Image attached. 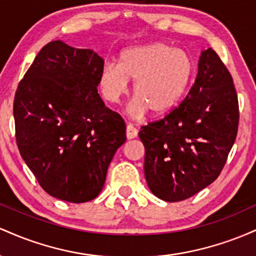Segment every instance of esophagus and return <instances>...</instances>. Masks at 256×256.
I'll list each match as a JSON object with an SVG mask.
<instances>
[{
  "label": "esophagus",
  "instance_id": "obj_1",
  "mask_svg": "<svg viewBox=\"0 0 256 256\" xmlns=\"http://www.w3.org/2000/svg\"><path fill=\"white\" fill-rule=\"evenodd\" d=\"M137 134H138V130L134 125L128 124L126 126V137H128V140H134V138L137 137Z\"/></svg>",
  "mask_w": 256,
  "mask_h": 256
}]
</instances>
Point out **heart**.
I'll return each instance as SVG.
<instances>
[{
  "label": "heart",
  "mask_w": 256,
  "mask_h": 256,
  "mask_svg": "<svg viewBox=\"0 0 256 256\" xmlns=\"http://www.w3.org/2000/svg\"><path fill=\"white\" fill-rule=\"evenodd\" d=\"M194 64L190 55L166 43L134 46L120 54L119 64L106 62L100 74V85L106 100L116 104L128 94L134 80L136 98L128 114L140 120L152 110L164 113L178 104L192 80Z\"/></svg>",
  "instance_id": "obj_1"
}]
</instances>
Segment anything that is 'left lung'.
Segmentation results:
<instances>
[{
  "instance_id": "1",
  "label": "left lung",
  "mask_w": 256,
  "mask_h": 256,
  "mask_svg": "<svg viewBox=\"0 0 256 256\" xmlns=\"http://www.w3.org/2000/svg\"><path fill=\"white\" fill-rule=\"evenodd\" d=\"M230 72L212 48L201 52L195 83L178 107L138 132L149 189L167 202L186 200L222 172L238 128Z\"/></svg>"
}]
</instances>
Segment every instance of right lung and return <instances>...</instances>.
Segmentation results:
<instances>
[{
    "instance_id": "add662e5",
    "label": "right lung",
    "mask_w": 256,
    "mask_h": 256,
    "mask_svg": "<svg viewBox=\"0 0 256 256\" xmlns=\"http://www.w3.org/2000/svg\"><path fill=\"white\" fill-rule=\"evenodd\" d=\"M104 64L91 49L52 40L34 58L14 98L20 155L44 192L72 204L101 192L126 140L124 120L98 92Z\"/></svg>"
}]
</instances>
